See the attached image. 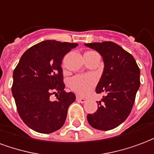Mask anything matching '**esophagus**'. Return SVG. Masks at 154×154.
<instances>
[{"label":"esophagus","mask_w":154,"mask_h":154,"mask_svg":"<svg viewBox=\"0 0 154 154\" xmlns=\"http://www.w3.org/2000/svg\"><path fill=\"white\" fill-rule=\"evenodd\" d=\"M77 100L78 102H80V103H85L86 101H87V99L86 98H84V97H77Z\"/></svg>","instance_id":"1"}]
</instances>
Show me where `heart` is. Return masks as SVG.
Returning <instances> with one entry per match:
<instances>
[{"label": "heart", "instance_id": "heart-1", "mask_svg": "<svg viewBox=\"0 0 154 154\" xmlns=\"http://www.w3.org/2000/svg\"><path fill=\"white\" fill-rule=\"evenodd\" d=\"M97 84V78L91 74H82L72 77L70 81L72 90L80 96H87Z\"/></svg>", "mask_w": 154, "mask_h": 154}]
</instances>
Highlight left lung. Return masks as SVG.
I'll use <instances>...</instances> for the list:
<instances>
[{
    "mask_svg": "<svg viewBox=\"0 0 154 154\" xmlns=\"http://www.w3.org/2000/svg\"><path fill=\"white\" fill-rule=\"evenodd\" d=\"M85 45L97 51L103 58V73L96 91L106 93L99 101L97 111L87 115V120L94 129H115L131 112L140 86V70L132 55L116 43L105 41Z\"/></svg>",
    "mask_w": 154,
    "mask_h": 154,
    "instance_id": "left-lung-1",
    "label": "left lung"
}]
</instances>
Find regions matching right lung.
<instances>
[{
	"label": "right lung",
	"mask_w": 154,
	"mask_h": 154,
	"mask_svg": "<svg viewBox=\"0 0 154 154\" xmlns=\"http://www.w3.org/2000/svg\"><path fill=\"white\" fill-rule=\"evenodd\" d=\"M78 45L45 40L22 55L13 72L11 91L18 113L26 125L36 132L50 134L63 125L72 92L64 91L62 60ZM53 94L56 100L51 101Z\"/></svg>",
	"instance_id": "add662e5"
}]
</instances>
